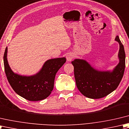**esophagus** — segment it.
I'll return each mask as SVG.
<instances>
[{
  "instance_id": "esophagus-1",
  "label": "esophagus",
  "mask_w": 129,
  "mask_h": 129,
  "mask_svg": "<svg viewBox=\"0 0 129 129\" xmlns=\"http://www.w3.org/2000/svg\"><path fill=\"white\" fill-rule=\"evenodd\" d=\"M66 58H67V60L68 61H72V59L74 58V56H73V54L72 53H69L67 56Z\"/></svg>"
}]
</instances>
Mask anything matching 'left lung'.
Here are the masks:
<instances>
[{
  "instance_id": "1",
  "label": "left lung",
  "mask_w": 129,
  "mask_h": 129,
  "mask_svg": "<svg viewBox=\"0 0 129 129\" xmlns=\"http://www.w3.org/2000/svg\"><path fill=\"white\" fill-rule=\"evenodd\" d=\"M115 41L120 44V62L112 72L99 71L83 59H76L72 61L76 86L87 98L98 99L106 96L116 90L121 81L125 68V53L118 36Z\"/></svg>"
}]
</instances>
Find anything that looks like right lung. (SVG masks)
I'll use <instances>...</instances> for the list:
<instances>
[{"mask_svg": "<svg viewBox=\"0 0 129 129\" xmlns=\"http://www.w3.org/2000/svg\"><path fill=\"white\" fill-rule=\"evenodd\" d=\"M7 47L4 54V70L7 79L15 92L31 101L42 100L49 96L54 87L55 76L58 71L66 61V58H58L47 61L41 70L31 76L15 74L8 63Z\"/></svg>", "mask_w": 129, "mask_h": 129, "instance_id": "obj_1", "label": "right lung"}]
</instances>
